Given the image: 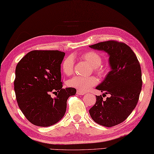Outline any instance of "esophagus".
Listing matches in <instances>:
<instances>
[{"mask_svg": "<svg viewBox=\"0 0 154 154\" xmlns=\"http://www.w3.org/2000/svg\"><path fill=\"white\" fill-rule=\"evenodd\" d=\"M77 94H79V95H83V94H85V93L83 92V91H79V90H77Z\"/></svg>", "mask_w": 154, "mask_h": 154, "instance_id": "1", "label": "esophagus"}]
</instances>
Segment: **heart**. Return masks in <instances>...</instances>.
I'll use <instances>...</instances> for the list:
<instances>
[{
    "mask_svg": "<svg viewBox=\"0 0 154 154\" xmlns=\"http://www.w3.org/2000/svg\"><path fill=\"white\" fill-rule=\"evenodd\" d=\"M80 57L87 61L93 66L94 72L100 76H104L108 73V67L101 64L102 57L97 51H87L81 54ZM63 73L67 75H70L74 71V60L73 57L68 56L64 59L61 65ZM97 78L94 76L83 77L81 76H75L68 81V85L75 88L81 91H87L98 83Z\"/></svg>",
    "mask_w": 154,
    "mask_h": 154,
    "instance_id": "obj_1",
    "label": "heart"
}]
</instances>
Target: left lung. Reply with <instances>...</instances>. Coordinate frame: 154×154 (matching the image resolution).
<instances>
[{
  "label": "left lung",
  "mask_w": 154,
  "mask_h": 154,
  "mask_svg": "<svg viewBox=\"0 0 154 154\" xmlns=\"http://www.w3.org/2000/svg\"><path fill=\"white\" fill-rule=\"evenodd\" d=\"M89 47L107 52L111 66L105 79L96 87L110 97L104 100L102 95L96 96L90 115L100 125L116 126L129 116L138 102L142 85L140 62L132 49L122 42L109 40Z\"/></svg>",
  "instance_id": "1"
}]
</instances>
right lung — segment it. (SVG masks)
Returning a JSON list of instances; mask_svg holds the SVG:
<instances>
[{
    "instance_id": "right-lung-1",
    "label": "right lung",
    "mask_w": 154,
    "mask_h": 154,
    "mask_svg": "<svg viewBox=\"0 0 154 154\" xmlns=\"http://www.w3.org/2000/svg\"><path fill=\"white\" fill-rule=\"evenodd\" d=\"M65 53L58 50H32L16 67L14 81L18 105L26 119L46 127L60 120L66 112L67 100L75 88H63L61 63ZM51 92L57 97H51Z\"/></svg>"
}]
</instances>
